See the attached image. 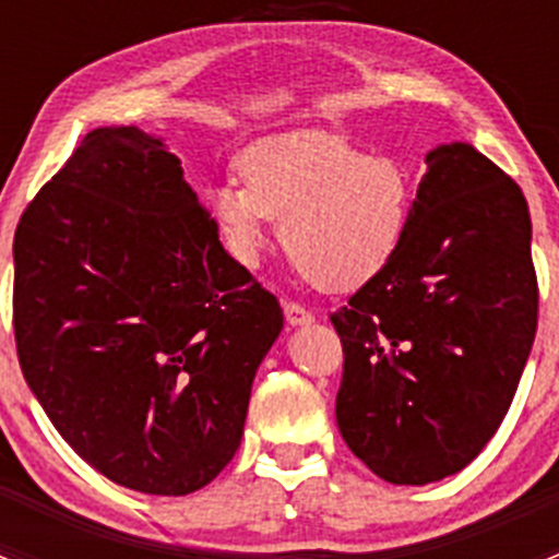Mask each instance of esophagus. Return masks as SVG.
Instances as JSON below:
<instances>
[{"instance_id": "34e87169", "label": "esophagus", "mask_w": 559, "mask_h": 559, "mask_svg": "<svg viewBox=\"0 0 559 559\" xmlns=\"http://www.w3.org/2000/svg\"><path fill=\"white\" fill-rule=\"evenodd\" d=\"M284 313H286V324L289 326H306L313 321V313L308 311V308L297 306V302H286Z\"/></svg>"}]
</instances>
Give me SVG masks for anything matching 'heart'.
I'll list each match as a JSON object with an SVG mask.
<instances>
[{
	"label": "heart",
	"mask_w": 559,
	"mask_h": 559,
	"mask_svg": "<svg viewBox=\"0 0 559 559\" xmlns=\"http://www.w3.org/2000/svg\"><path fill=\"white\" fill-rule=\"evenodd\" d=\"M238 173L243 186L205 191V213L243 267L262 262L270 222H281L292 262L330 292L370 284L403 251L416 200L403 156L300 129L248 145Z\"/></svg>",
	"instance_id": "obj_1"
}]
</instances>
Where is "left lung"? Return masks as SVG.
I'll list each match as a JSON object with an SVG mask.
<instances>
[{
  "label": "left lung",
  "mask_w": 559,
  "mask_h": 559,
  "mask_svg": "<svg viewBox=\"0 0 559 559\" xmlns=\"http://www.w3.org/2000/svg\"><path fill=\"white\" fill-rule=\"evenodd\" d=\"M425 162L403 251L330 316L343 343L337 430L376 476L408 487L487 447L538 326L520 186L467 143Z\"/></svg>",
  "instance_id": "left-lung-1"
}]
</instances>
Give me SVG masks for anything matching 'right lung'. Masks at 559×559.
<instances>
[{
    "mask_svg": "<svg viewBox=\"0 0 559 559\" xmlns=\"http://www.w3.org/2000/svg\"><path fill=\"white\" fill-rule=\"evenodd\" d=\"M13 262L21 370L75 454L134 492L211 484L284 311L178 156L138 127L88 132L21 216Z\"/></svg>",
    "mask_w": 559,
    "mask_h": 559,
    "instance_id": "obj_1",
    "label": "right lung"
}]
</instances>
